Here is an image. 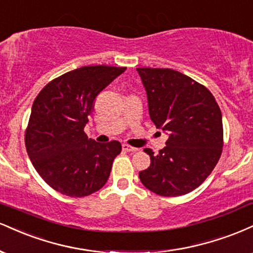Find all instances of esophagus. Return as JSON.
<instances>
[{"mask_svg": "<svg viewBox=\"0 0 253 253\" xmlns=\"http://www.w3.org/2000/svg\"><path fill=\"white\" fill-rule=\"evenodd\" d=\"M122 149H123L124 151H126V153H135V151H137V149H136V148L130 147V145H127V144L122 145Z\"/></svg>", "mask_w": 253, "mask_h": 253, "instance_id": "esophagus-1", "label": "esophagus"}]
</instances>
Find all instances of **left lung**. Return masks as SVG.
Here are the masks:
<instances>
[{
  "mask_svg": "<svg viewBox=\"0 0 253 253\" xmlns=\"http://www.w3.org/2000/svg\"><path fill=\"white\" fill-rule=\"evenodd\" d=\"M150 120L168 133L166 147L139 171L141 182L162 197H180L206 180L222 151L221 111L213 94L171 68L139 67Z\"/></svg>",
  "mask_w": 253,
  "mask_h": 253,
  "instance_id": "8db88e82",
  "label": "left lung"
}]
</instances>
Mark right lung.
I'll return each mask as SVG.
<instances>
[{"mask_svg":"<svg viewBox=\"0 0 253 253\" xmlns=\"http://www.w3.org/2000/svg\"><path fill=\"white\" fill-rule=\"evenodd\" d=\"M126 70L83 66L53 79L35 98L26 149L39 175L56 192L82 198L108 181L122 145L118 141L98 143L84 127L98 94Z\"/></svg>","mask_w":253,"mask_h":253,"instance_id":"right-lung-1","label":"right lung"}]
</instances>
